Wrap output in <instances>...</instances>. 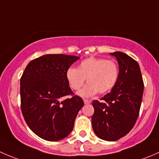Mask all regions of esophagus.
<instances>
[{"instance_id":"esophagus-1","label":"esophagus","mask_w":159,"mask_h":159,"mask_svg":"<svg viewBox=\"0 0 159 159\" xmlns=\"http://www.w3.org/2000/svg\"><path fill=\"white\" fill-rule=\"evenodd\" d=\"M83 102H84L85 104H89L91 102V101L89 100V99H83Z\"/></svg>"}]
</instances>
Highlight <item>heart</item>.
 <instances>
[{
	"label": "heart",
	"mask_w": 159,
	"mask_h": 159,
	"mask_svg": "<svg viewBox=\"0 0 159 159\" xmlns=\"http://www.w3.org/2000/svg\"><path fill=\"white\" fill-rule=\"evenodd\" d=\"M119 67L115 60L105 58L89 57L83 60L78 68L70 67L66 72V78L70 88L79 90L85 83L88 84L78 94L83 97H90L99 92L110 91L117 82Z\"/></svg>",
	"instance_id": "heart-1"
}]
</instances>
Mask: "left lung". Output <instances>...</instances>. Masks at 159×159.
<instances>
[{"label":"left lung","mask_w":159,"mask_h":159,"mask_svg":"<svg viewBox=\"0 0 159 159\" xmlns=\"http://www.w3.org/2000/svg\"><path fill=\"white\" fill-rule=\"evenodd\" d=\"M119 63V75L110 93L93 101L92 125L101 139L116 141L125 136L135 124L142 103L144 83L139 63L122 52L111 53Z\"/></svg>","instance_id":"obj_1"}]
</instances>
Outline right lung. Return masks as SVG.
<instances>
[{"label": "right lung", "instance_id": "obj_1", "mask_svg": "<svg viewBox=\"0 0 159 159\" xmlns=\"http://www.w3.org/2000/svg\"><path fill=\"white\" fill-rule=\"evenodd\" d=\"M79 57L47 54L34 59L20 78V107L27 125L47 141H59L70 135L76 116L84 105L73 96L66 72ZM71 98L62 101L63 96Z\"/></svg>", "mask_w": 159, "mask_h": 159}]
</instances>
